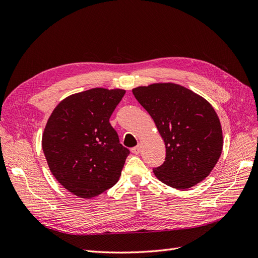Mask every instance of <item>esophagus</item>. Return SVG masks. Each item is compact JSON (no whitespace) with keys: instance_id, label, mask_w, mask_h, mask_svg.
I'll use <instances>...</instances> for the list:
<instances>
[{"instance_id":"1","label":"esophagus","mask_w":258,"mask_h":258,"mask_svg":"<svg viewBox=\"0 0 258 258\" xmlns=\"http://www.w3.org/2000/svg\"><path fill=\"white\" fill-rule=\"evenodd\" d=\"M131 152L134 153V154H136V155H138V154H140V152H141V146L140 145H138V146H136V147H134L131 150Z\"/></svg>"}]
</instances>
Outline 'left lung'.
Here are the masks:
<instances>
[{
  "label": "left lung",
  "mask_w": 258,
  "mask_h": 258,
  "mask_svg": "<svg viewBox=\"0 0 258 258\" xmlns=\"http://www.w3.org/2000/svg\"><path fill=\"white\" fill-rule=\"evenodd\" d=\"M132 93L151 115L166 145V160L153 170L155 176L176 189L204 181L223 150L222 126L213 106L174 83L139 86Z\"/></svg>",
  "instance_id": "obj_1"
}]
</instances>
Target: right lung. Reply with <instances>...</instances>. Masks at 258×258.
<instances>
[{
  "instance_id": "1",
  "label": "right lung",
  "mask_w": 258,
  "mask_h": 258,
  "mask_svg": "<svg viewBox=\"0 0 258 258\" xmlns=\"http://www.w3.org/2000/svg\"><path fill=\"white\" fill-rule=\"evenodd\" d=\"M124 92L92 88L73 93L59 102L46 123L42 147L48 168L77 197H97L121 175L129 150L108 119Z\"/></svg>"
}]
</instances>
